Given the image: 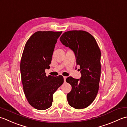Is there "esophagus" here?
Instances as JSON below:
<instances>
[{"instance_id": "obj_1", "label": "esophagus", "mask_w": 127, "mask_h": 127, "mask_svg": "<svg viewBox=\"0 0 127 127\" xmlns=\"http://www.w3.org/2000/svg\"><path fill=\"white\" fill-rule=\"evenodd\" d=\"M66 78H67V77H64V82H66Z\"/></svg>"}]
</instances>
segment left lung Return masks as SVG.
I'll return each mask as SVG.
<instances>
[{"label": "left lung", "instance_id": "8db88e82", "mask_svg": "<svg viewBox=\"0 0 127 127\" xmlns=\"http://www.w3.org/2000/svg\"><path fill=\"white\" fill-rule=\"evenodd\" d=\"M60 40L73 51L77 65L80 66L81 77H69L66 82L72 86L67 94L68 104L76 109H82L91 104L99 90L101 74V51L95 39L84 31L64 32Z\"/></svg>", "mask_w": 127, "mask_h": 127}]
</instances>
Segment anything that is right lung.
Instances as JSON below:
<instances>
[{
  "label": "right lung",
  "instance_id": "add662e5",
  "mask_svg": "<svg viewBox=\"0 0 127 127\" xmlns=\"http://www.w3.org/2000/svg\"><path fill=\"white\" fill-rule=\"evenodd\" d=\"M62 32L38 31L31 36L25 46L20 64L23 88L32 107L39 110L52 105L53 95L64 83L62 76H46L58 39Z\"/></svg>",
  "mask_w": 127,
  "mask_h": 127
}]
</instances>
